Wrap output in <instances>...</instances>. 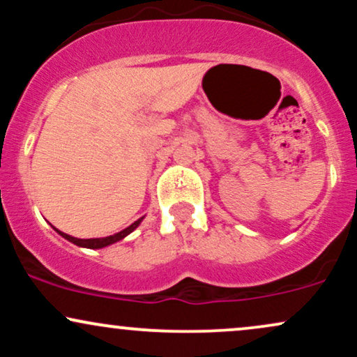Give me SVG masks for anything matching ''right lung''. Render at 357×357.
I'll return each mask as SVG.
<instances>
[{
    "instance_id": "obj_1",
    "label": "right lung",
    "mask_w": 357,
    "mask_h": 357,
    "mask_svg": "<svg viewBox=\"0 0 357 357\" xmlns=\"http://www.w3.org/2000/svg\"><path fill=\"white\" fill-rule=\"evenodd\" d=\"M142 220H144V216H142V218H139L137 221H134V223L130 225V227H127L126 230L119 231V233H116V235L104 236V238H89V240H84V238H75V236L67 235V233H63V231L56 230L55 227H53V230H55L56 233H59L60 236H63L65 240H68V241H72V243L79 245V247H87V248H104V247H109V245H112V243H117V241H121L122 238H126V236L129 235V233H132L134 230H136V228L139 227V225H141V221H142Z\"/></svg>"
}]
</instances>
